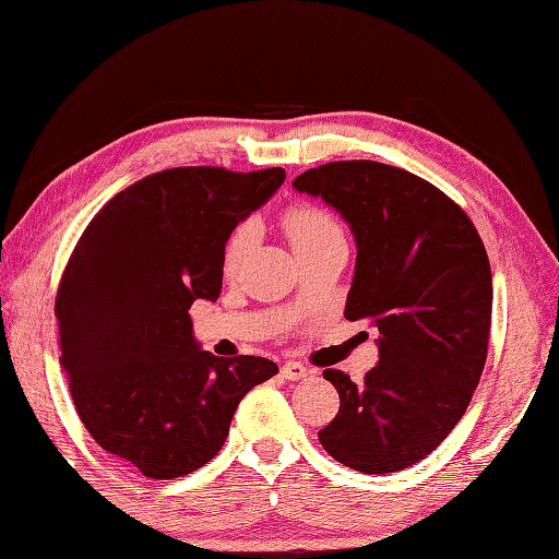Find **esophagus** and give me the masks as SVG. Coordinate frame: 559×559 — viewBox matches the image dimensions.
<instances>
[{"label": "esophagus", "mask_w": 559, "mask_h": 559, "mask_svg": "<svg viewBox=\"0 0 559 559\" xmlns=\"http://www.w3.org/2000/svg\"><path fill=\"white\" fill-rule=\"evenodd\" d=\"M310 373H312V370L308 366L295 364V360H290V364H286V366L281 368V376L286 378V380H302V378H308Z\"/></svg>", "instance_id": "34e87169"}]
</instances>
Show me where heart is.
Wrapping results in <instances>:
<instances>
[{"mask_svg": "<svg viewBox=\"0 0 559 559\" xmlns=\"http://www.w3.org/2000/svg\"><path fill=\"white\" fill-rule=\"evenodd\" d=\"M283 229H286L293 249H298L324 235L338 233V225L334 223V217L330 213L322 211V207L293 205L288 207L286 215H283ZM247 245H249V233L245 227H239L233 235V239L227 242V251H225L227 269H235L239 261H242Z\"/></svg>", "mask_w": 559, "mask_h": 559, "instance_id": "b5f03b06", "label": "heart"}]
</instances>
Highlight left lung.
Listing matches in <instances>:
<instances>
[{
  "instance_id": "8db88e82",
  "label": "left lung",
  "mask_w": 559,
  "mask_h": 559,
  "mask_svg": "<svg viewBox=\"0 0 559 559\" xmlns=\"http://www.w3.org/2000/svg\"><path fill=\"white\" fill-rule=\"evenodd\" d=\"M356 239L346 320L378 326L364 385L324 370L338 414L320 431L334 461L366 475L419 463L455 429L483 376L491 269L473 221L433 183L390 164L330 162L295 177Z\"/></svg>"
}]
</instances>
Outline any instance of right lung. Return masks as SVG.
Returning <instances> with one entry per match:
<instances>
[{"label":"right lung","instance_id":"obj_1","mask_svg":"<svg viewBox=\"0 0 559 559\" xmlns=\"http://www.w3.org/2000/svg\"><path fill=\"white\" fill-rule=\"evenodd\" d=\"M286 181L281 167H177L116 193L76 242L55 317L60 366L92 439L152 479L213 461L269 358L201 352L191 305L221 298L233 229Z\"/></svg>","mask_w":559,"mask_h":559}]
</instances>
